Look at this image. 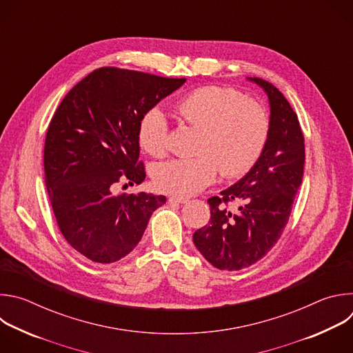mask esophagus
<instances>
[{
	"label": "esophagus",
	"mask_w": 353,
	"mask_h": 353,
	"mask_svg": "<svg viewBox=\"0 0 353 353\" xmlns=\"http://www.w3.org/2000/svg\"><path fill=\"white\" fill-rule=\"evenodd\" d=\"M169 203H177V204H187L188 198H183V196H170Z\"/></svg>",
	"instance_id": "esophagus-1"
}]
</instances>
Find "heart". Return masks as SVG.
Returning a JSON list of instances; mask_svg holds the SVG:
<instances>
[{"label": "heart", "mask_w": 353, "mask_h": 353, "mask_svg": "<svg viewBox=\"0 0 353 353\" xmlns=\"http://www.w3.org/2000/svg\"><path fill=\"white\" fill-rule=\"evenodd\" d=\"M181 121L198 130L192 158L170 159L152 169L155 185L165 192L191 195L223 177L244 174L256 165L265 146L270 120L265 109L237 90L203 86L183 96L174 106ZM138 143L146 154L168 152L169 124L158 108L145 112L138 123Z\"/></svg>", "instance_id": "obj_1"}]
</instances>
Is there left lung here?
Segmentation results:
<instances>
[{
	"label": "left lung",
	"instance_id": "1",
	"mask_svg": "<svg viewBox=\"0 0 353 353\" xmlns=\"http://www.w3.org/2000/svg\"><path fill=\"white\" fill-rule=\"evenodd\" d=\"M268 96L270 131L263 154L237 183L211 196V219L192 234L195 247L218 270L239 271L261 260L281 237L303 180L305 138L285 96L270 82L247 78ZM236 200V210L225 204Z\"/></svg>",
	"mask_w": 353,
	"mask_h": 353
}]
</instances>
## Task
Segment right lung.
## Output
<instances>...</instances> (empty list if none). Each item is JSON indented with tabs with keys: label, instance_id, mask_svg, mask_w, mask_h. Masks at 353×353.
I'll return each mask as SVG.
<instances>
[{
	"label": "right lung",
	"instance_id": "obj_1",
	"mask_svg": "<svg viewBox=\"0 0 353 353\" xmlns=\"http://www.w3.org/2000/svg\"><path fill=\"white\" fill-rule=\"evenodd\" d=\"M184 78H162L114 67L78 82L50 121L44 181L59 228L72 248L93 263L121 260L139 243L165 195L121 194L119 181L141 184L138 123L177 90Z\"/></svg>",
	"mask_w": 353,
	"mask_h": 353
}]
</instances>
